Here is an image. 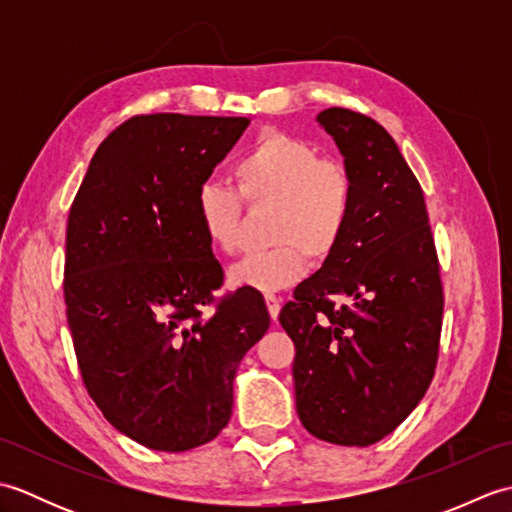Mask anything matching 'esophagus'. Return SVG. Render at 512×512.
Masks as SVG:
<instances>
[{
	"instance_id": "esophagus-1",
	"label": "esophagus",
	"mask_w": 512,
	"mask_h": 512,
	"mask_svg": "<svg viewBox=\"0 0 512 512\" xmlns=\"http://www.w3.org/2000/svg\"><path fill=\"white\" fill-rule=\"evenodd\" d=\"M264 299H266V306H268V314H270V319L273 321H277V317H279V297H275L273 292H266L264 295Z\"/></svg>"
}]
</instances>
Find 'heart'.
<instances>
[{"instance_id":"b5f03b06","label":"heart","mask_w":512,"mask_h":512,"mask_svg":"<svg viewBox=\"0 0 512 512\" xmlns=\"http://www.w3.org/2000/svg\"><path fill=\"white\" fill-rule=\"evenodd\" d=\"M236 195L206 180L195 193V215L213 248L233 253L248 206H273L270 237L279 246L244 255L228 268L233 286L270 292L306 273V255L323 262L341 244L354 206V182L339 162L323 160L308 140L284 132L262 134L235 162Z\"/></svg>"}]
</instances>
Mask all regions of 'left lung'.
Segmentation results:
<instances>
[{"label": "left lung", "instance_id": "1", "mask_svg": "<svg viewBox=\"0 0 512 512\" xmlns=\"http://www.w3.org/2000/svg\"><path fill=\"white\" fill-rule=\"evenodd\" d=\"M317 123L354 182L341 244L279 323L295 343L297 413L314 438L367 447L427 394L438 363L444 295L420 182L385 127L343 107Z\"/></svg>", "mask_w": 512, "mask_h": 512}]
</instances>
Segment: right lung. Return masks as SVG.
<instances>
[{
	"mask_svg": "<svg viewBox=\"0 0 512 512\" xmlns=\"http://www.w3.org/2000/svg\"><path fill=\"white\" fill-rule=\"evenodd\" d=\"M248 125L129 118L96 149L72 202L63 295L83 383L107 422L147 449L189 451L226 427L237 367L270 325L257 290L215 301L224 270L193 206Z\"/></svg>",
	"mask_w": 512,
	"mask_h": 512,
	"instance_id": "obj_1",
	"label": "right lung"
}]
</instances>
